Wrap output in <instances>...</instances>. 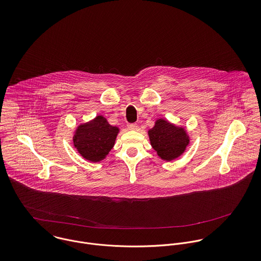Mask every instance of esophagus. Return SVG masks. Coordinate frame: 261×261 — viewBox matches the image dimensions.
<instances>
[{
	"mask_svg": "<svg viewBox=\"0 0 261 261\" xmlns=\"http://www.w3.org/2000/svg\"><path fill=\"white\" fill-rule=\"evenodd\" d=\"M137 124H135V123H132V124H128V129L129 130H136L137 129Z\"/></svg>",
	"mask_w": 261,
	"mask_h": 261,
	"instance_id": "obj_1",
	"label": "esophagus"
}]
</instances>
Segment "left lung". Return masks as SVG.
Instances as JSON below:
<instances>
[{"label": "left lung", "mask_w": 261, "mask_h": 261, "mask_svg": "<svg viewBox=\"0 0 261 261\" xmlns=\"http://www.w3.org/2000/svg\"><path fill=\"white\" fill-rule=\"evenodd\" d=\"M150 144L159 158L171 161L181 156L190 145V134L186 127L177 126L163 118H157L147 131Z\"/></svg>", "instance_id": "obj_1"}]
</instances>
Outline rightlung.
Returning <instances> with one entry per match:
<instances>
[{
  "label": "right lung",
  "instance_id": "right-lung-1",
  "mask_svg": "<svg viewBox=\"0 0 261 261\" xmlns=\"http://www.w3.org/2000/svg\"><path fill=\"white\" fill-rule=\"evenodd\" d=\"M119 132L118 126L109 124L103 115H98L76 126L72 143L83 158L91 162H100L114 147Z\"/></svg>",
  "mask_w": 261,
  "mask_h": 261
}]
</instances>
